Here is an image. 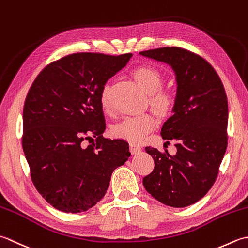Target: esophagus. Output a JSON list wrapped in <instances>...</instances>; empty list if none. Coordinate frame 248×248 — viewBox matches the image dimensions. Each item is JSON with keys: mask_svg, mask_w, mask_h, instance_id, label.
I'll use <instances>...</instances> for the list:
<instances>
[{"mask_svg": "<svg viewBox=\"0 0 248 248\" xmlns=\"http://www.w3.org/2000/svg\"><path fill=\"white\" fill-rule=\"evenodd\" d=\"M129 150L131 154H138L141 152V146L137 143H130L129 144Z\"/></svg>", "mask_w": 248, "mask_h": 248, "instance_id": "obj_1", "label": "esophagus"}]
</instances>
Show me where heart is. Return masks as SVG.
Listing matches in <instances>:
<instances>
[{"instance_id": "b5f03b06", "label": "heart", "mask_w": 248, "mask_h": 248, "mask_svg": "<svg viewBox=\"0 0 248 248\" xmlns=\"http://www.w3.org/2000/svg\"><path fill=\"white\" fill-rule=\"evenodd\" d=\"M134 79L144 92L150 95V103L156 112L165 114L170 110L173 97L167 91L159 90L163 84V76L157 69L151 66H141L135 69ZM100 105L105 111L110 108L109 88L105 85L100 93ZM156 126V120L152 114L144 113L125 118L112 128V134L118 138L139 143Z\"/></svg>"}]
</instances>
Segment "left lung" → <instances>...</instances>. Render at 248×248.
<instances>
[{"label": "left lung", "instance_id": "left-lung-1", "mask_svg": "<svg viewBox=\"0 0 248 248\" xmlns=\"http://www.w3.org/2000/svg\"><path fill=\"white\" fill-rule=\"evenodd\" d=\"M172 68L176 93L173 114L161 127L176 154H163L146 146L155 163L143 179L151 196L172 208L196 203L213 186L227 149L228 100L215 69L204 59L187 50L166 47L139 52Z\"/></svg>", "mask_w": 248, "mask_h": 248}]
</instances>
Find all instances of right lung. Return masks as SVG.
<instances>
[{"instance_id": "right-lung-1", "label": "right lung", "mask_w": 248, "mask_h": 248, "mask_svg": "<svg viewBox=\"0 0 248 248\" xmlns=\"http://www.w3.org/2000/svg\"><path fill=\"white\" fill-rule=\"evenodd\" d=\"M131 53H74L35 79L23 108L22 148L35 187L65 213H80L105 196L111 174L130 156L122 139L103 137L100 93ZM96 142L83 148L84 139Z\"/></svg>"}]
</instances>
